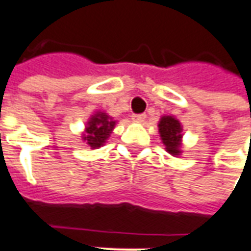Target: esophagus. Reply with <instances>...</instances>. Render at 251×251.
I'll return each mask as SVG.
<instances>
[{
  "mask_svg": "<svg viewBox=\"0 0 251 251\" xmlns=\"http://www.w3.org/2000/svg\"><path fill=\"white\" fill-rule=\"evenodd\" d=\"M145 118H147L145 114H133V120L137 121V122H142Z\"/></svg>",
  "mask_w": 251,
  "mask_h": 251,
  "instance_id": "1",
  "label": "esophagus"
}]
</instances>
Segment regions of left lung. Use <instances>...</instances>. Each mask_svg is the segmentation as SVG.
Returning a JSON list of instances; mask_svg holds the SVG:
<instances>
[{
    "mask_svg": "<svg viewBox=\"0 0 251 251\" xmlns=\"http://www.w3.org/2000/svg\"><path fill=\"white\" fill-rule=\"evenodd\" d=\"M158 130L168 153L179 154L181 140V125L179 121L174 117H163L158 124Z\"/></svg>",
    "mask_w": 251,
    "mask_h": 251,
    "instance_id": "1",
    "label": "left lung"
}]
</instances>
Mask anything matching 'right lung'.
Listing matches in <instances>:
<instances>
[{
  "label": "right lung",
  "instance_id": "obj_1",
  "mask_svg": "<svg viewBox=\"0 0 251 251\" xmlns=\"http://www.w3.org/2000/svg\"><path fill=\"white\" fill-rule=\"evenodd\" d=\"M114 125L115 122L109 118V115H106L104 113H98L87 124L86 134L83 140L87 141L88 145L93 149L102 147L104 141L109 138L111 130L114 129Z\"/></svg>",
  "mask_w": 251,
  "mask_h": 251
}]
</instances>
